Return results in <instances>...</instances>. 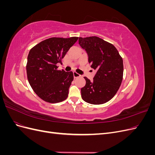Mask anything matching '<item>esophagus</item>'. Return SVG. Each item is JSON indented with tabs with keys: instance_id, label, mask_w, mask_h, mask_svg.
Returning <instances> with one entry per match:
<instances>
[{
	"instance_id": "esophagus-1",
	"label": "esophagus",
	"mask_w": 155,
	"mask_h": 155,
	"mask_svg": "<svg viewBox=\"0 0 155 155\" xmlns=\"http://www.w3.org/2000/svg\"><path fill=\"white\" fill-rule=\"evenodd\" d=\"M73 74H74V78H79V77L81 76L80 74H79L78 73H77V72H73Z\"/></svg>"
}]
</instances>
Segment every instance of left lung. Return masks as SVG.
<instances>
[{
  "mask_svg": "<svg viewBox=\"0 0 155 155\" xmlns=\"http://www.w3.org/2000/svg\"><path fill=\"white\" fill-rule=\"evenodd\" d=\"M79 44L87 52L91 68L97 71L91 81L84 77L82 99L93 105L104 104L115 96L122 82V58L113 45L96 36L79 37Z\"/></svg>",
  "mask_w": 155,
  "mask_h": 155,
  "instance_id": "obj_1",
  "label": "left lung"
}]
</instances>
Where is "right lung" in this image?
Wrapping results in <instances>:
<instances>
[{"mask_svg": "<svg viewBox=\"0 0 155 155\" xmlns=\"http://www.w3.org/2000/svg\"><path fill=\"white\" fill-rule=\"evenodd\" d=\"M78 39V37H51L30 50L26 64L28 80L33 91L45 101L55 104L67 98L73 72L59 70L57 64L62 63V59Z\"/></svg>", "mask_w": 155, "mask_h": 155, "instance_id": "1", "label": "right lung"}]
</instances>
